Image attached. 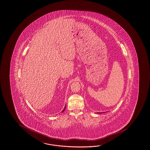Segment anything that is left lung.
<instances>
[{"label":"left lung","instance_id":"obj_1","mask_svg":"<svg viewBox=\"0 0 150 150\" xmlns=\"http://www.w3.org/2000/svg\"><path fill=\"white\" fill-rule=\"evenodd\" d=\"M100 113H101V112H99V114H100Z\"/></svg>","mask_w":150,"mask_h":150}]
</instances>
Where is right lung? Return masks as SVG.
I'll return each mask as SVG.
<instances>
[{
  "label": "right lung",
  "instance_id": "right-lung-1",
  "mask_svg": "<svg viewBox=\"0 0 150 150\" xmlns=\"http://www.w3.org/2000/svg\"><path fill=\"white\" fill-rule=\"evenodd\" d=\"M65 107H66V106H65ZM65 108H64V110H63V112H64V110H65Z\"/></svg>",
  "mask_w": 150,
  "mask_h": 150
}]
</instances>
